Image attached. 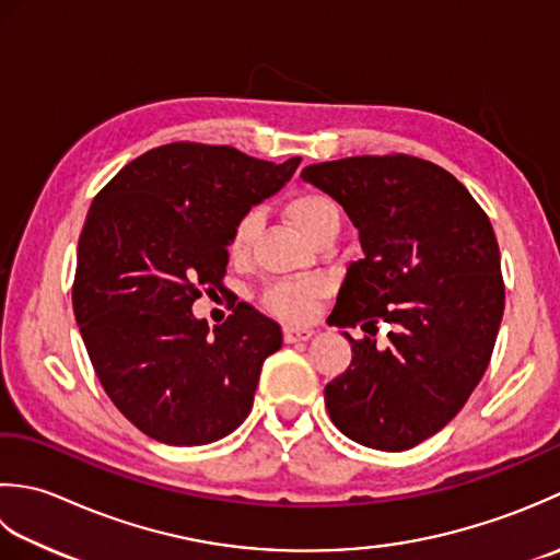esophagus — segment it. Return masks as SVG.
I'll use <instances>...</instances> for the list:
<instances>
[{"mask_svg": "<svg viewBox=\"0 0 560 560\" xmlns=\"http://www.w3.org/2000/svg\"><path fill=\"white\" fill-rule=\"evenodd\" d=\"M312 336L314 330L306 326H284V343H300V340H310Z\"/></svg>", "mask_w": 560, "mask_h": 560, "instance_id": "obj_1", "label": "esophagus"}]
</instances>
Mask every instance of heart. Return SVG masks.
Here are the masks:
<instances>
[{
  "label": "heart",
  "instance_id": "1",
  "mask_svg": "<svg viewBox=\"0 0 560 560\" xmlns=\"http://www.w3.org/2000/svg\"><path fill=\"white\" fill-rule=\"evenodd\" d=\"M288 214L296 230L306 238H312L314 234L324 230H338L340 226L338 202L330 198L328 192L316 188H302L292 192L288 200ZM260 224H264V214L258 210H246L234 222L230 244H226V250H230V256L234 260H244L250 254V248H254V242L260 232ZM322 280H284L266 290L264 304L268 312L288 318V322H300V318H306L312 314L314 302L322 296Z\"/></svg>",
  "mask_w": 560,
  "mask_h": 560
}]
</instances>
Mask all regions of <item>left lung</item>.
Listing matches in <instances>:
<instances>
[{
  "label": "left lung",
  "mask_w": 560,
  "mask_h": 560,
  "mask_svg": "<svg viewBox=\"0 0 560 560\" xmlns=\"http://www.w3.org/2000/svg\"><path fill=\"white\" fill-rule=\"evenodd\" d=\"M302 178L343 205L364 254L328 326L370 336L343 334L352 360L326 384L328 416L364 447H416L459 413L493 355L505 310L493 226L450 171L410 154L312 164Z\"/></svg>",
  "instance_id": "obj_1"
}]
</instances>
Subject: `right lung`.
<instances>
[{"label": "right lung", "instance_id": "right-lung-1", "mask_svg": "<svg viewBox=\"0 0 560 560\" xmlns=\"http://www.w3.org/2000/svg\"><path fill=\"white\" fill-rule=\"evenodd\" d=\"M300 162L171 142L132 159L91 202L74 316L101 386L147 438L196 447L246 420L282 330L244 302L210 330L190 306L224 290L234 222L288 184Z\"/></svg>", "mask_w": 560, "mask_h": 560}]
</instances>
